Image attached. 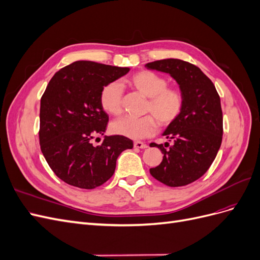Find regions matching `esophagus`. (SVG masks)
Listing matches in <instances>:
<instances>
[{
  "label": "esophagus",
  "instance_id": "34e87169",
  "mask_svg": "<svg viewBox=\"0 0 260 260\" xmlns=\"http://www.w3.org/2000/svg\"><path fill=\"white\" fill-rule=\"evenodd\" d=\"M133 146H135L136 148H146L147 145L143 142H140V141H137V142L133 143Z\"/></svg>",
  "mask_w": 260,
  "mask_h": 260
}]
</instances>
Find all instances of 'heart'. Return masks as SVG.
I'll list each match as a JSON object with an SVG mask.
<instances>
[{"label": "heart", "instance_id": "1", "mask_svg": "<svg viewBox=\"0 0 260 260\" xmlns=\"http://www.w3.org/2000/svg\"><path fill=\"white\" fill-rule=\"evenodd\" d=\"M129 83L139 92L149 98L145 113L140 118L122 117L112 122L111 129L118 136L133 140L144 139L155 133L157 122L162 127L178 119L184 106V96L177 88H169L166 78L151 70H140L133 74ZM122 85L117 81L106 83L100 92V104L108 114L117 116L122 112Z\"/></svg>", "mask_w": 260, "mask_h": 260}]
</instances>
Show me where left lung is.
Listing matches in <instances>:
<instances>
[{
	"instance_id": "obj_1",
	"label": "left lung",
	"mask_w": 260,
	"mask_h": 260,
	"mask_svg": "<svg viewBox=\"0 0 260 260\" xmlns=\"http://www.w3.org/2000/svg\"><path fill=\"white\" fill-rule=\"evenodd\" d=\"M147 69L169 74L184 96L182 113L162 136L168 142L152 143L164 154L151 175L168 186H183L200 179L215 160L222 141V111L214 83L191 62L167 58L147 62Z\"/></svg>"
}]
</instances>
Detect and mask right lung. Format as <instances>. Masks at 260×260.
<instances>
[{
  "label": "right lung",
  "mask_w": 260,
  "mask_h": 260,
  "mask_svg": "<svg viewBox=\"0 0 260 260\" xmlns=\"http://www.w3.org/2000/svg\"><path fill=\"white\" fill-rule=\"evenodd\" d=\"M129 70L78 60L59 69L46 86L40 105V147L54 174L67 184L86 190L102 185L114 175L118 156L133 147L122 136H104L98 146L91 142L104 135L108 123L100 104L102 88Z\"/></svg>",
  "instance_id": "right-lung-1"
}]
</instances>
